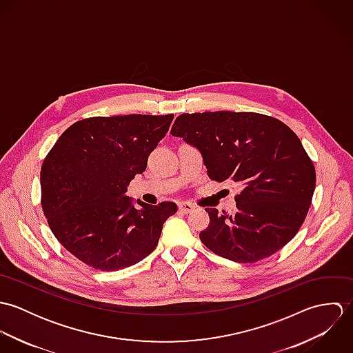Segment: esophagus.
Masks as SVG:
<instances>
[{"label": "esophagus", "instance_id": "1", "mask_svg": "<svg viewBox=\"0 0 353 353\" xmlns=\"http://www.w3.org/2000/svg\"><path fill=\"white\" fill-rule=\"evenodd\" d=\"M178 206H179V210H181L182 213H190V212L194 210V208H196L193 203L186 201L181 202Z\"/></svg>", "mask_w": 353, "mask_h": 353}]
</instances>
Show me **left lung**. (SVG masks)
I'll return each instance as SVG.
<instances>
[{"mask_svg":"<svg viewBox=\"0 0 353 353\" xmlns=\"http://www.w3.org/2000/svg\"><path fill=\"white\" fill-rule=\"evenodd\" d=\"M171 134L202 154L213 181L242 192L232 213H209L202 243L235 262H256L299 231L315 190V168L299 137L281 121L256 112L206 111L179 115Z\"/></svg>","mask_w":353,"mask_h":353,"instance_id":"obj_1","label":"left lung"}]
</instances>
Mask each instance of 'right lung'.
Segmentation results:
<instances>
[{
	"label": "right lung",
	"mask_w": 353,
	"mask_h": 353,
	"mask_svg": "<svg viewBox=\"0 0 353 353\" xmlns=\"http://www.w3.org/2000/svg\"><path fill=\"white\" fill-rule=\"evenodd\" d=\"M174 115L94 117L68 128L41 171L42 208L54 236L81 262L112 272L157 246L175 202L148 205L126 196Z\"/></svg>",
	"instance_id": "right-lung-1"
}]
</instances>
